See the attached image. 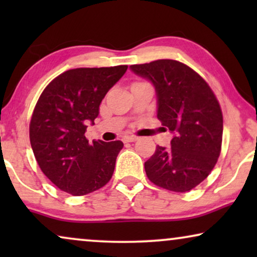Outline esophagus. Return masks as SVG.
<instances>
[{"mask_svg":"<svg viewBox=\"0 0 257 257\" xmlns=\"http://www.w3.org/2000/svg\"><path fill=\"white\" fill-rule=\"evenodd\" d=\"M122 140H124V143H133V142H137V140H138V137L126 136L122 138Z\"/></svg>","mask_w":257,"mask_h":257,"instance_id":"34e87169","label":"esophagus"}]
</instances>
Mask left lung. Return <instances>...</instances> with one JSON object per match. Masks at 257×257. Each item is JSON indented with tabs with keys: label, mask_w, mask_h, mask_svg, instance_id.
Returning a JSON list of instances; mask_svg holds the SVG:
<instances>
[{
	"label": "left lung",
	"mask_w": 257,
	"mask_h": 257,
	"mask_svg": "<svg viewBox=\"0 0 257 257\" xmlns=\"http://www.w3.org/2000/svg\"><path fill=\"white\" fill-rule=\"evenodd\" d=\"M156 89L157 117L173 133L170 147L157 146L145 163L159 187L187 192L208 177L220 156L223 120L219 101L205 80L173 59L130 66Z\"/></svg>",
	"instance_id": "8db88e82"
}]
</instances>
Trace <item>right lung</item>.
<instances>
[{
	"label": "right lung",
	"instance_id": "add662e5",
	"mask_svg": "<svg viewBox=\"0 0 257 257\" xmlns=\"http://www.w3.org/2000/svg\"><path fill=\"white\" fill-rule=\"evenodd\" d=\"M126 70L127 65L69 70L41 94L30 121L31 149L42 172L62 191L85 195L112 178L124 144H90L86 124H94L101 100Z\"/></svg>",
	"mask_w": 257,
	"mask_h": 257
}]
</instances>
